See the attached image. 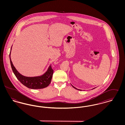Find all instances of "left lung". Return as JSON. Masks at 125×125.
<instances>
[{
	"instance_id": "left-lung-1",
	"label": "left lung",
	"mask_w": 125,
	"mask_h": 125,
	"mask_svg": "<svg viewBox=\"0 0 125 125\" xmlns=\"http://www.w3.org/2000/svg\"><path fill=\"white\" fill-rule=\"evenodd\" d=\"M72 86H73V88H74V89H76V88H75V87H73V85H72ZM95 88H93V89H95ZM78 90H81H81H81V89H78Z\"/></svg>"
}]
</instances>
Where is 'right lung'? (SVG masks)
<instances>
[{
  "label": "right lung",
  "instance_id": "obj_1",
  "mask_svg": "<svg viewBox=\"0 0 125 125\" xmlns=\"http://www.w3.org/2000/svg\"><path fill=\"white\" fill-rule=\"evenodd\" d=\"M12 47L11 49V51ZM11 51L9 54L10 60L12 70L18 80L24 86L31 89H41L48 87L51 82L53 75V70L50 65L46 72L43 75L36 77H26L21 75L18 72L12 63L10 58Z\"/></svg>",
  "mask_w": 125,
  "mask_h": 125
}]
</instances>
